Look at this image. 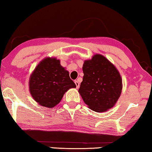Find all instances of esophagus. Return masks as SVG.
<instances>
[{"mask_svg":"<svg viewBox=\"0 0 152 152\" xmlns=\"http://www.w3.org/2000/svg\"><path fill=\"white\" fill-rule=\"evenodd\" d=\"M75 84L76 85V88H79V87H80V82H79L78 80H75Z\"/></svg>","mask_w":152,"mask_h":152,"instance_id":"34e87169","label":"esophagus"}]
</instances>
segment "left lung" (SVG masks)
I'll list each match as a JSON object with an SVG mask.
<instances>
[{
    "mask_svg": "<svg viewBox=\"0 0 152 152\" xmlns=\"http://www.w3.org/2000/svg\"><path fill=\"white\" fill-rule=\"evenodd\" d=\"M79 93L89 109L97 113L113 108L121 95L122 80L117 68L104 56L85 60Z\"/></svg>",
    "mask_w": 152,
    "mask_h": 152,
    "instance_id": "left-lung-1",
    "label": "left lung"
}]
</instances>
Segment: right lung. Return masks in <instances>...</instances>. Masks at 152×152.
Instances as JSON below:
<instances>
[{"label":"right lung","instance_id":"obj_1","mask_svg":"<svg viewBox=\"0 0 152 152\" xmlns=\"http://www.w3.org/2000/svg\"><path fill=\"white\" fill-rule=\"evenodd\" d=\"M76 88L69 72L56 57H45L39 62L30 75L29 90L39 105L53 108L61 102L64 93Z\"/></svg>","mask_w":152,"mask_h":152}]
</instances>
